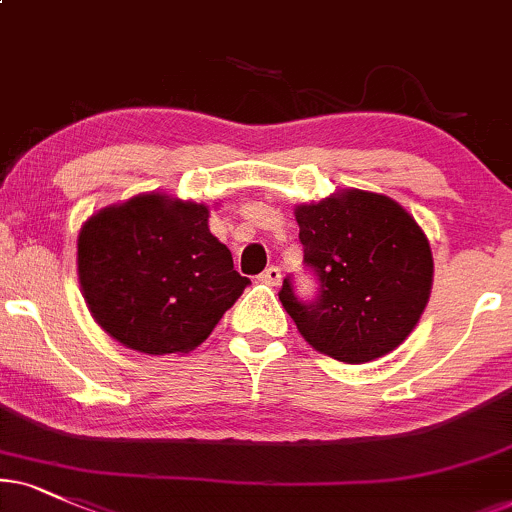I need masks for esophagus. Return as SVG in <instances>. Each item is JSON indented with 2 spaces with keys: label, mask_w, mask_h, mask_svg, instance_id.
Masks as SVG:
<instances>
[{
  "label": "esophagus",
  "mask_w": 512,
  "mask_h": 512,
  "mask_svg": "<svg viewBox=\"0 0 512 512\" xmlns=\"http://www.w3.org/2000/svg\"><path fill=\"white\" fill-rule=\"evenodd\" d=\"M260 281L267 283V286H278V283H281V269H278V267H267L260 274Z\"/></svg>",
  "instance_id": "obj_1"
}]
</instances>
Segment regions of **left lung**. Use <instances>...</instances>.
Listing matches in <instances>:
<instances>
[{
  "label": "left lung",
  "mask_w": 512,
  "mask_h": 512,
  "mask_svg": "<svg viewBox=\"0 0 512 512\" xmlns=\"http://www.w3.org/2000/svg\"><path fill=\"white\" fill-rule=\"evenodd\" d=\"M304 262L319 276V297L300 302L283 281V302L316 352L366 364L409 338L430 300V241L397 200L361 189L335 191L295 208Z\"/></svg>",
  "instance_id": "obj_1"
}]
</instances>
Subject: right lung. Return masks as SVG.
Here are the masks:
<instances>
[{
	"label": "right lung",
	"instance_id": "add662e5",
	"mask_svg": "<svg viewBox=\"0 0 512 512\" xmlns=\"http://www.w3.org/2000/svg\"><path fill=\"white\" fill-rule=\"evenodd\" d=\"M205 203L139 193L82 224L77 276L94 321L134 352L186 354L248 286Z\"/></svg>",
	"mask_w": 512,
	"mask_h": 512
}]
</instances>
